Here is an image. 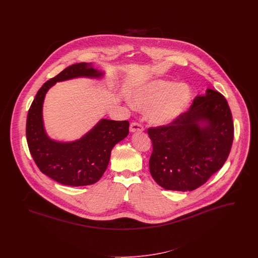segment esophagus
Returning a JSON list of instances; mask_svg holds the SVG:
<instances>
[{
    "instance_id": "1",
    "label": "esophagus",
    "mask_w": 258,
    "mask_h": 258,
    "mask_svg": "<svg viewBox=\"0 0 258 258\" xmlns=\"http://www.w3.org/2000/svg\"><path fill=\"white\" fill-rule=\"evenodd\" d=\"M144 128L142 126V124H140L139 123H132L130 125V132L131 133H136V132H142Z\"/></svg>"
}]
</instances>
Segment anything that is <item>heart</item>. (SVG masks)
I'll list each match as a JSON object with an SVG mask.
<instances>
[{
	"label": "heart",
	"mask_w": 258,
	"mask_h": 258,
	"mask_svg": "<svg viewBox=\"0 0 258 258\" xmlns=\"http://www.w3.org/2000/svg\"><path fill=\"white\" fill-rule=\"evenodd\" d=\"M190 98L191 92L186 84L164 79L148 81L134 93L135 105L148 110V121L155 125L175 122L186 110Z\"/></svg>",
	"instance_id": "obj_1"
}]
</instances>
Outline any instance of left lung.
<instances>
[{
    "label": "left lung",
    "instance_id": "left-lung-1",
    "mask_svg": "<svg viewBox=\"0 0 258 258\" xmlns=\"http://www.w3.org/2000/svg\"><path fill=\"white\" fill-rule=\"evenodd\" d=\"M150 173L165 189L186 191L205 184L227 160L233 142L232 114L221 93L207 89L167 125L148 128Z\"/></svg>",
    "mask_w": 258,
    "mask_h": 258
}]
</instances>
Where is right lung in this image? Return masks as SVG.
Here are the masks:
<instances>
[{"label":"right lung","mask_w":258,"mask_h":258,"mask_svg":"<svg viewBox=\"0 0 258 258\" xmlns=\"http://www.w3.org/2000/svg\"><path fill=\"white\" fill-rule=\"evenodd\" d=\"M103 75L92 62L72 64L42 85L28 112L26 136L30 153L39 170L60 184L80 186L97 183L107 168L111 150L128 135L130 123L101 119L77 140L51 139L42 117L45 95L57 82L78 77L99 79Z\"/></svg>","instance_id":"add662e5"}]
</instances>
